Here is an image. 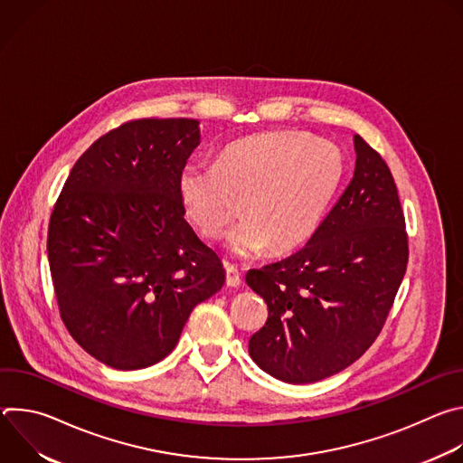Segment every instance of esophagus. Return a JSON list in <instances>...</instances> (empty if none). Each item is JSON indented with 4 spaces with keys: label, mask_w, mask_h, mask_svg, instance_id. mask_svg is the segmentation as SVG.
Listing matches in <instances>:
<instances>
[{
    "label": "esophagus",
    "mask_w": 463,
    "mask_h": 463,
    "mask_svg": "<svg viewBox=\"0 0 463 463\" xmlns=\"http://www.w3.org/2000/svg\"><path fill=\"white\" fill-rule=\"evenodd\" d=\"M225 282L229 288H238L241 284V273L236 266H232V263H227V277H225Z\"/></svg>",
    "instance_id": "34e87169"
}]
</instances>
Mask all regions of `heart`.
<instances>
[{
    "label": "heart",
    "mask_w": 463,
    "mask_h": 463,
    "mask_svg": "<svg viewBox=\"0 0 463 463\" xmlns=\"http://www.w3.org/2000/svg\"><path fill=\"white\" fill-rule=\"evenodd\" d=\"M345 177V157L329 141L298 131H269L225 146L216 163L192 159L177 175V195L188 220L207 238H218L236 218L245 220L225 238L238 258L269 245L289 250L320 227Z\"/></svg>",
    "instance_id": "b5f03b06"
}]
</instances>
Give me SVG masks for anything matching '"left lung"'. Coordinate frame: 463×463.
<instances>
[{"mask_svg": "<svg viewBox=\"0 0 463 463\" xmlns=\"http://www.w3.org/2000/svg\"><path fill=\"white\" fill-rule=\"evenodd\" d=\"M354 177L309 241L245 277L269 307L249 355L284 383H315L355 363L379 335L407 271L393 177L363 137L354 136Z\"/></svg>", "mask_w": 463, "mask_h": 463, "instance_id": "left-lung-1", "label": "left lung"}]
</instances>
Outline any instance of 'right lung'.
I'll return each instance as SVG.
<instances>
[{"instance_id":"add662e5","label":"right lung","mask_w":463,"mask_h":463,"mask_svg":"<svg viewBox=\"0 0 463 463\" xmlns=\"http://www.w3.org/2000/svg\"><path fill=\"white\" fill-rule=\"evenodd\" d=\"M200 120L143 118L95 141L51 214L47 256L71 337L115 370H139L177 345L225 268L184 220L177 175Z\"/></svg>"}]
</instances>
